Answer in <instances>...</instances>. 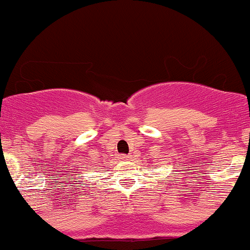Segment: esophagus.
Wrapping results in <instances>:
<instances>
[{
  "mask_svg": "<svg viewBox=\"0 0 250 250\" xmlns=\"http://www.w3.org/2000/svg\"><path fill=\"white\" fill-rule=\"evenodd\" d=\"M119 158L121 159V160H129V155H125V154H123V155H119Z\"/></svg>",
  "mask_w": 250,
  "mask_h": 250,
  "instance_id": "1",
  "label": "esophagus"
}]
</instances>
